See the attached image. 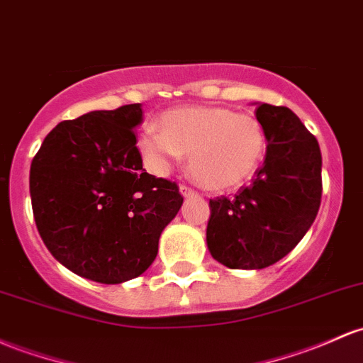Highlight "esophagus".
Returning <instances> with one entry per match:
<instances>
[{
	"label": "esophagus",
	"instance_id": "obj_1",
	"mask_svg": "<svg viewBox=\"0 0 363 363\" xmlns=\"http://www.w3.org/2000/svg\"><path fill=\"white\" fill-rule=\"evenodd\" d=\"M181 194L182 196H196V191H194L193 188H189V186H186V184H182L181 188Z\"/></svg>",
	"mask_w": 363,
	"mask_h": 363
}]
</instances>
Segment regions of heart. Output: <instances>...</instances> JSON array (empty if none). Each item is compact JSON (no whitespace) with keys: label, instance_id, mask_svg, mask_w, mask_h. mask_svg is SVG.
Masks as SVG:
<instances>
[{"label":"heart","instance_id":"1","mask_svg":"<svg viewBox=\"0 0 363 363\" xmlns=\"http://www.w3.org/2000/svg\"><path fill=\"white\" fill-rule=\"evenodd\" d=\"M148 129L139 150L155 174H167L189 153L191 175L208 189H229L253 175L265 153V133L250 113L224 106H182L160 117Z\"/></svg>","mask_w":363,"mask_h":363}]
</instances>
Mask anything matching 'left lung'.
<instances>
[{
    "instance_id": "1",
    "label": "left lung",
    "mask_w": 363,
    "mask_h": 363,
    "mask_svg": "<svg viewBox=\"0 0 363 363\" xmlns=\"http://www.w3.org/2000/svg\"><path fill=\"white\" fill-rule=\"evenodd\" d=\"M267 153L252 184L210 200L206 245L229 269H265L284 258L315 220L322 155L315 136L286 106L262 103Z\"/></svg>"
}]
</instances>
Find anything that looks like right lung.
<instances>
[{"label":"right lung","instance_id":"right-lung-1","mask_svg":"<svg viewBox=\"0 0 363 363\" xmlns=\"http://www.w3.org/2000/svg\"><path fill=\"white\" fill-rule=\"evenodd\" d=\"M141 103L60 122L30 163L34 220L46 248L77 276L121 284L141 276L182 205L179 186L143 169Z\"/></svg>","mask_w":363,"mask_h":363}]
</instances>
